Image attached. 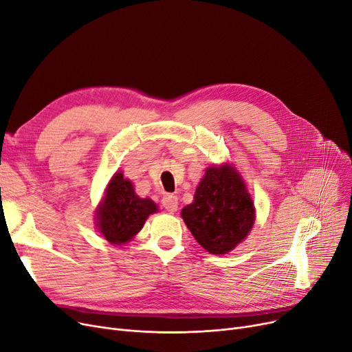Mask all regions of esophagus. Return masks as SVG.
<instances>
[{"label":"esophagus","instance_id":"34e87169","mask_svg":"<svg viewBox=\"0 0 352 352\" xmlns=\"http://www.w3.org/2000/svg\"><path fill=\"white\" fill-rule=\"evenodd\" d=\"M162 206L166 211L175 212L178 208V198L175 195H165L162 198Z\"/></svg>","mask_w":352,"mask_h":352}]
</instances>
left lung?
Masks as SVG:
<instances>
[{
    "mask_svg": "<svg viewBox=\"0 0 352 352\" xmlns=\"http://www.w3.org/2000/svg\"><path fill=\"white\" fill-rule=\"evenodd\" d=\"M181 217L211 254L232 252L248 237L256 219L246 184L230 164L207 168L194 201L181 210Z\"/></svg>",
    "mask_w": 352,
    "mask_h": 352,
    "instance_id": "8db88e82",
    "label": "left lung"
}]
</instances>
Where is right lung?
I'll list each match as a JSON object with an SVG mask.
<instances>
[{
  "mask_svg": "<svg viewBox=\"0 0 352 352\" xmlns=\"http://www.w3.org/2000/svg\"><path fill=\"white\" fill-rule=\"evenodd\" d=\"M158 211L151 198H140L120 171L115 173L96 208V227L111 244L122 246L140 233L146 219Z\"/></svg>",
  "mask_w": 352,
  "mask_h": 352,
  "instance_id": "1",
  "label": "right lung"
}]
</instances>
